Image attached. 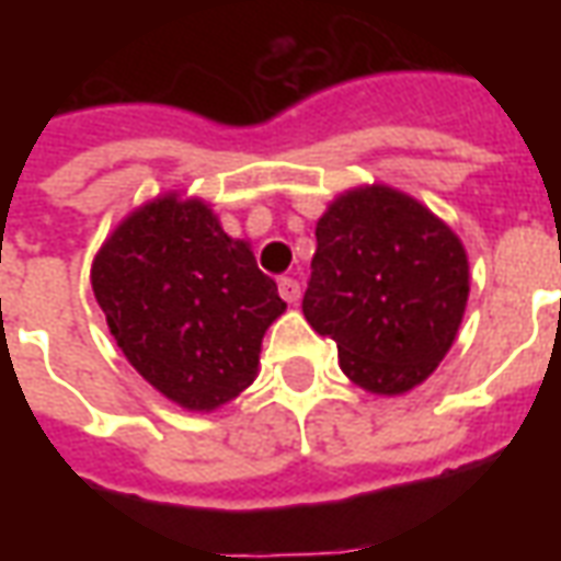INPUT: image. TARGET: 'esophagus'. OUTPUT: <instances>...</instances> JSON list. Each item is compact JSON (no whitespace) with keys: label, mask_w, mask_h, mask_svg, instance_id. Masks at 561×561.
<instances>
[{"label":"esophagus","mask_w":561,"mask_h":561,"mask_svg":"<svg viewBox=\"0 0 561 561\" xmlns=\"http://www.w3.org/2000/svg\"><path fill=\"white\" fill-rule=\"evenodd\" d=\"M279 294H282V300H288V304H297V300H300V282L294 279V276H282Z\"/></svg>","instance_id":"1"}]
</instances>
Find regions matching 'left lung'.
<instances>
[{"label":"left lung","mask_w":561,"mask_h":561,"mask_svg":"<svg viewBox=\"0 0 561 561\" xmlns=\"http://www.w3.org/2000/svg\"><path fill=\"white\" fill-rule=\"evenodd\" d=\"M304 316L340 348L345 376L405 393L442 364L469 300L457 233L388 185L342 195L318 219Z\"/></svg>","instance_id":"1"}]
</instances>
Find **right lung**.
<instances>
[{"label":"right lung","instance_id":"1","mask_svg":"<svg viewBox=\"0 0 561 561\" xmlns=\"http://www.w3.org/2000/svg\"><path fill=\"white\" fill-rule=\"evenodd\" d=\"M92 291L128 364L183 409L213 412L255 381L264 330L285 312L249 245L201 201L131 213L92 264Z\"/></svg>","mask_w":561,"mask_h":561}]
</instances>
